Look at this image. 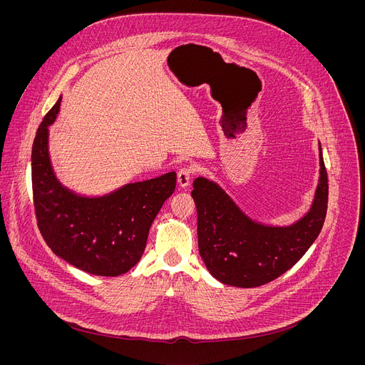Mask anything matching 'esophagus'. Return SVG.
Wrapping results in <instances>:
<instances>
[{"mask_svg": "<svg viewBox=\"0 0 365 365\" xmlns=\"http://www.w3.org/2000/svg\"><path fill=\"white\" fill-rule=\"evenodd\" d=\"M195 175V169L192 166H183L182 169H179L178 172V183L182 186V187H186L190 185V180Z\"/></svg>", "mask_w": 365, "mask_h": 365, "instance_id": "esophagus-1", "label": "esophagus"}]
</instances>
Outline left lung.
Wrapping results in <instances>:
<instances>
[{"instance_id": "left-lung-1", "label": "left lung", "mask_w": 365, "mask_h": 365, "mask_svg": "<svg viewBox=\"0 0 365 365\" xmlns=\"http://www.w3.org/2000/svg\"><path fill=\"white\" fill-rule=\"evenodd\" d=\"M321 176L310 211L289 227L248 218L214 182L197 178L192 197L197 211V245L206 269L224 284L263 286L292 269L318 238L327 217L328 175L319 145Z\"/></svg>"}]
</instances>
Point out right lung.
I'll use <instances>...</instances> for the list:
<instances>
[{
    "instance_id": "1",
    "label": "right lung",
    "mask_w": 365,
    "mask_h": 365,
    "mask_svg": "<svg viewBox=\"0 0 365 365\" xmlns=\"http://www.w3.org/2000/svg\"><path fill=\"white\" fill-rule=\"evenodd\" d=\"M61 98L43 118L31 150V185L37 227L58 257L79 270L114 277L133 269L144 252L150 227L176 187L170 172L118 190L85 197L61 185L50 165L47 137Z\"/></svg>"
}]
</instances>
